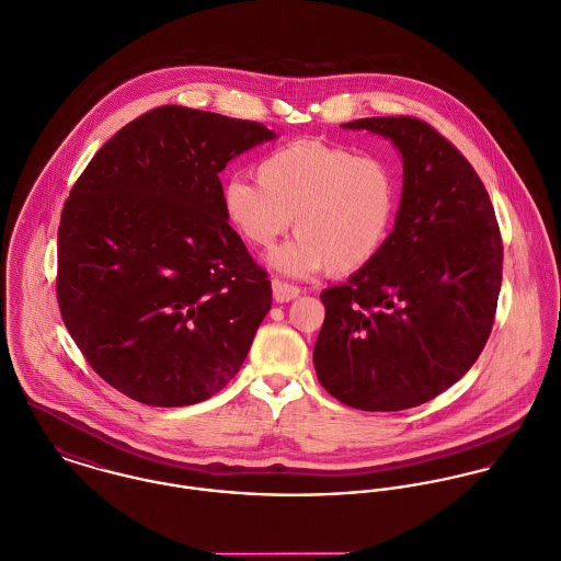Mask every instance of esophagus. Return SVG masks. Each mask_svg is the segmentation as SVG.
<instances>
[{"instance_id":"obj_1","label":"esophagus","mask_w":561,"mask_h":561,"mask_svg":"<svg viewBox=\"0 0 561 561\" xmlns=\"http://www.w3.org/2000/svg\"><path fill=\"white\" fill-rule=\"evenodd\" d=\"M299 288L295 284H288V282H282V279H273V299L277 304H288L293 299L299 297Z\"/></svg>"}]
</instances>
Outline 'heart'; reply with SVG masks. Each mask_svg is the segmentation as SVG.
<instances>
[{"mask_svg":"<svg viewBox=\"0 0 561 561\" xmlns=\"http://www.w3.org/2000/svg\"><path fill=\"white\" fill-rule=\"evenodd\" d=\"M255 178L257 184L244 178L225 182V219L251 247H271L295 219L299 236L268 257L275 271L293 277L325 266L332 275L364 268L397 221L401 180L381 156L297 140L268 153Z\"/></svg>","mask_w":561,"mask_h":561,"instance_id":"1","label":"heart"}]
</instances>
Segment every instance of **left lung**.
Masks as SVG:
<instances>
[{"instance_id": "8db88e82", "label": "left lung", "mask_w": 561, "mask_h": 561, "mask_svg": "<svg viewBox=\"0 0 561 561\" xmlns=\"http://www.w3.org/2000/svg\"><path fill=\"white\" fill-rule=\"evenodd\" d=\"M342 127L368 129L399 149L403 191L379 255L321 293L314 368L344 405L399 412L445 392L483 351L503 242L479 175L432 125L373 116Z\"/></svg>"}]
</instances>
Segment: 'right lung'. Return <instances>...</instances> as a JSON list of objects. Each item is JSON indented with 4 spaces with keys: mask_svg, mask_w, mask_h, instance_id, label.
Masks as SVG:
<instances>
[{
    "mask_svg": "<svg viewBox=\"0 0 561 561\" xmlns=\"http://www.w3.org/2000/svg\"><path fill=\"white\" fill-rule=\"evenodd\" d=\"M277 138L260 123L162 106L118 129L58 229V306L93 370L156 408L210 399L240 370L271 282L221 208L229 160Z\"/></svg>",
    "mask_w": 561,
    "mask_h": 561,
    "instance_id": "obj_1",
    "label": "right lung"
}]
</instances>
